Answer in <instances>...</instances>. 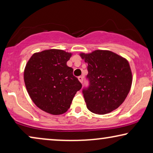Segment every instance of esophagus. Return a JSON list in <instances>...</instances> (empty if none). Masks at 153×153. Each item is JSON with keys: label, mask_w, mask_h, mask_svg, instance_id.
Returning <instances> with one entry per match:
<instances>
[{"label": "esophagus", "mask_w": 153, "mask_h": 153, "mask_svg": "<svg viewBox=\"0 0 153 153\" xmlns=\"http://www.w3.org/2000/svg\"><path fill=\"white\" fill-rule=\"evenodd\" d=\"M78 79H79V81H80L81 83H83V76H79L78 77Z\"/></svg>", "instance_id": "1"}]
</instances>
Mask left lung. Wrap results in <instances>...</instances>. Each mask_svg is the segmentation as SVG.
Segmentation results:
<instances>
[{
  "label": "left lung",
  "mask_w": 153,
  "mask_h": 153,
  "mask_svg": "<svg viewBox=\"0 0 153 153\" xmlns=\"http://www.w3.org/2000/svg\"><path fill=\"white\" fill-rule=\"evenodd\" d=\"M88 63L90 86L83 90L88 109L104 115L118 108L126 99L132 83V73L126 58L108 50L80 53Z\"/></svg>",
  "instance_id": "1"
}]
</instances>
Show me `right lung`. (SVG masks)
Wrapping results in <instances>:
<instances>
[{
  "instance_id": "add662e5",
  "label": "right lung",
  "mask_w": 153,
  "mask_h": 153,
  "mask_svg": "<svg viewBox=\"0 0 153 153\" xmlns=\"http://www.w3.org/2000/svg\"><path fill=\"white\" fill-rule=\"evenodd\" d=\"M72 53L47 49L33 53L26 65L24 83L30 97L39 108L60 115L70 107L81 83L67 65Z\"/></svg>"
}]
</instances>
